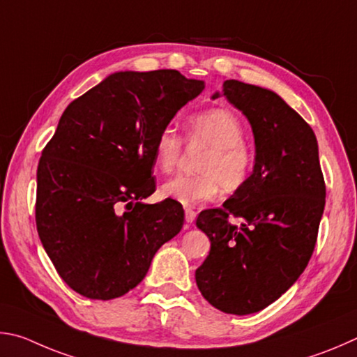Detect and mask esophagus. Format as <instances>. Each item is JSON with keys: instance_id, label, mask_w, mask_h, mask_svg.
<instances>
[{"instance_id": "esophagus-1", "label": "esophagus", "mask_w": 357, "mask_h": 357, "mask_svg": "<svg viewBox=\"0 0 357 357\" xmlns=\"http://www.w3.org/2000/svg\"><path fill=\"white\" fill-rule=\"evenodd\" d=\"M196 211L195 210H191V208H186L185 210V221L188 222V224H192L195 222V220H196Z\"/></svg>"}]
</instances>
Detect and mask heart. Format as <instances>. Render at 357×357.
Here are the masks:
<instances>
[{"mask_svg": "<svg viewBox=\"0 0 357 357\" xmlns=\"http://www.w3.org/2000/svg\"><path fill=\"white\" fill-rule=\"evenodd\" d=\"M245 127L240 117L227 108H211L190 117L186 139L192 146L208 149L199 165V175H177L161 186V195L195 207L213 201L221 190L235 192L245 186L252 171L254 152L243 139ZM155 166L171 174L183 153V139L171 125L162 127L152 144Z\"/></svg>", "mask_w": 357, "mask_h": 357, "instance_id": "1", "label": "heart"}]
</instances>
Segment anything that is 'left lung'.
<instances>
[{
	"label": "left lung",
	"mask_w": 357,
	"mask_h": 357,
	"mask_svg": "<svg viewBox=\"0 0 357 357\" xmlns=\"http://www.w3.org/2000/svg\"><path fill=\"white\" fill-rule=\"evenodd\" d=\"M222 96L251 123L255 165L221 208L197 216L211 246L196 284L213 307L249 315L282 296L305 270L326 186L314 130L276 92L227 79Z\"/></svg>",
	"instance_id": "obj_1"
}]
</instances>
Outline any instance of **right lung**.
<instances>
[{"label": "right lung", "mask_w": 357, "mask_h": 357, "mask_svg": "<svg viewBox=\"0 0 357 357\" xmlns=\"http://www.w3.org/2000/svg\"><path fill=\"white\" fill-rule=\"evenodd\" d=\"M204 87L177 70L116 72L62 112L37 166L36 226L79 295H125L182 230L183 208L142 199L155 191V136Z\"/></svg>", "instance_id": "obj_1"}]
</instances>
